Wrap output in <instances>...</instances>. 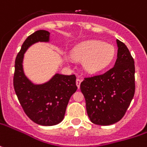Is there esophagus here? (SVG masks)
<instances>
[{
    "label": "esophagus",
    "instance_id": "obj_1",
    "mask_svg": "<svg viewBox=\"0 0 147 147\" xmlns=\"http://www.w3.org/2000/svg\"><path fill=\"white\" fill-rule=\"evenodd\" d=\"M76 85H77L78 89H80V83H81V80H80V79L77 78V79H76Z\"/></svg>",
    "mask_w": 147,
    "mask_h": 147
}]
</instances>
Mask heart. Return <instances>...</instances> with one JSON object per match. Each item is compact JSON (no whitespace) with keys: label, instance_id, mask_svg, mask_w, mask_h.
Returning <instances> with one entry per match:
<instances>
[{"label":"heart","instance_id":"obj_1","mask_svg":"<svg viewBox=\"0 0 147 147\" xmlns=\"http://www.w3.org/2000/svg\"><path fill=\"white\" fill-rule=\"evenodd\" d=\"M115 49L113 45L99 40H89L79 45L74 49V59L84 61V70L90 74L102 71L113 61Z\"/></svg>","mask_w":147,"mask_h":147}]
</instances>
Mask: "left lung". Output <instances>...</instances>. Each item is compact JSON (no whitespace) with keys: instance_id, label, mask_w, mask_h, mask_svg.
<instances>
[{"instance_id":"8db88e82","label":"left lung","mask_w":147,"mask_h":147,"mask_svg":"<svg viewBox=\"0 0 147 147\" xmlns=\"http://www.w3.org/2000/svg\"><path fill=\"white\" fill-rule=\"evenodd\" d=\"M117 58L105 73L84 78L80 90L92 123L111 125L122 119L135 92V67L129 49L119 40Z\"/></svg>"}]
</instances>
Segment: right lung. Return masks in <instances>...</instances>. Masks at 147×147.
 <instances>
[{
	"label": "right lung",
	"mask_w": 147,
	"mask_h": 147,
	"mask_svg": "<svg viewBox=\"0 0 147 147\" xmlns=\"http://www.w3.org/2000/svg\"><path fill=\"white\" fill-rule=\"evenodd\" d=\"M50 32L39 30L25 40L15 59L13 87L24 112L36 124L52 126L64 118L70 98L76 91L75 75L55 73L46 82L34 84L23 68L24 53L32 45L49 43Z\"/></svg>",
	"instance_id": "right-lung-1"
}]
</instances>
